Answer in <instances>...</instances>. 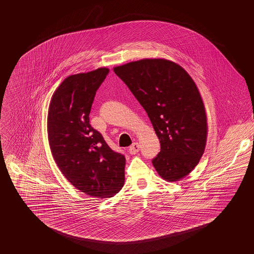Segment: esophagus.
<instances>
[{"label":"esophagus","mask_w":254,"mask_h":254,"mask_svg":"<svg viewBox=\"0 0 254 254\" xmlns=\"http://www.w3.org/2000/svg\"><path fill=\"white\" fill-rule=\"evenodd\" d=\"M139 144H138V142H134L130 147H129V153L131 154H136L138 153V151H139Z\"/></svg>","instance_id":"1"}]
</instances>
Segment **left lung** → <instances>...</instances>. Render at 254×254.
<instances>
[{
  "instance_id": "8db88e82",
  "label": "left lung",
  "mask_w": 254,
  "mask_h": 254,
  "mask_svg": "<svg viewBox=\"0 0 254 254\" xmlns=\"http://www.w3.org/2000/svg\"><path fill=\"white\" fill-rule=\"evenodd\" d=\"M146 111L159 138L160 153L152 160L164 180L188 175L204 154L208 125L199 91L175 62L145 59L114 68Z\"/></svg>"
}]
</instances>
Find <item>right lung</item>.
<instances>
[{"instance_id":"add662e5","label":"right lung","mask_w":254,"mask_h":254,"mask_svg":"<svg viewBox=\"0 0 254 254\" xmlns=\"http://www.w3.org/2000/svg\"><path fill=\"white\" fill-rule=\"evenodd\" d=\"M108 73L107 68H99L67 77L53 94L47 116L49 145L59 169L78 190L100 198L116 195L125 182V156L89 124L95 95Z\"/></svg>"}]
</instances>
